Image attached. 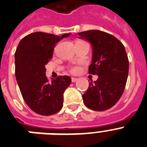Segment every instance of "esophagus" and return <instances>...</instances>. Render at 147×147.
Segmentation results:
<instances>
[{"mask_svg":"<svg viewBox=\"0 0 147 147\" xmlns=\"http://www.w3.org/2000/svg\"><path fill=\"white\" fill-rule=\"evenodd\" d=\"M77 81H78V78H72V83L76 82Z\"/></svg>","mask_w":147,"mask_h":147,"instance_id":"esophagus-1","label":"esophagus"}]
</instances>
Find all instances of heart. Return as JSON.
<instances>
[{
	"label": "heart",
	"mask_w": 147,
	"mask_h": 147,
	"mask_svg": "<svg viewBox=\"0 0 147 147\" xmlns=\"http://www.w3.org/2000/svg\"><path fill=\"white\" fill-rule=\"evenodd\" d=\"M80 71V68H79L78 66H72V67H71L70 68V72H72V73H78V72Z\"/></svg>",
	"instance_id": "b5f03b06"
}]
</instances>
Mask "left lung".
Masks as SVG:
<instances>
[{
    "label": "left lung",
    "instance_id": "left-lung-1",
    "mask_svg": "<svg viewBox=\"0 0 147 147\" xmlns=\"http://www.w3.org/2000/svg\"><path fill=\"white\" fill-rule=\"evenodd\" d=\"M78 35L91 43L92 59L89 73L98 76L82 95L84 104L95 111L110 109L118 101L127 84L129 60L124 46L115 36L99 30Z\"/></svg>",
    "mask_w": 147,
    "mask_h": 147
}]
</instances>
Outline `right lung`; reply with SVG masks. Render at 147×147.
Returning a JSON list of instances; mask_svg holds the SVG:
<instances>
[{
  "instance_id": "obj_1",
  "label": "right lung",
  "mask_w": 147,
  "mask_h": 147,
  "mask_svg": "<svg viewBox=\"0 0 147 147\" xmlns=\"http://www.w3.org/2000/svg\"><path fill=\"white\" fill-rule=\"evenodd\" d=\"M70 34L61 37L37 32L24 37L15 53V77L24 101L37 114L51 115L63 107V92L71 84L67 75L49 82L46 67L52 58L56 43Z\"/></svg>"
}]
</instances>
